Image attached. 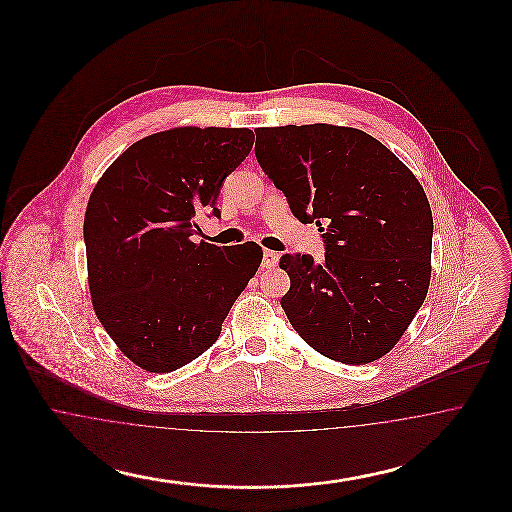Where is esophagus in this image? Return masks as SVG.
<instances>
[{
    "instance_id": "obj_1",
    "label": "esophagus",
    "mask_w": 512,
    "mask_h": 512,
    "mask_svg": "<svg viewBox=\"0 0 512 512\" xmlns=\"http://www.w3.org/2000/svg\"><path fill=\"white\" fill-rule=\"evenodd\" d=\"M278 261H280V255H278L276 251H270V249H267V251L263 253V267L274 268L278 265Z\"/></svg>"
}]
</instances>
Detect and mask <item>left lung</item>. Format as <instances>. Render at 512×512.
I'll use <instances>...</instances> for the list:
<instances>
[{
  "instance_id": "8db88e82",
  "label": "left lung",
  "mask_w": 512,
  "mask_h": 512,
  "mask_svg": "<svg viewBox=\"0 0 512 512\" xmlns=\"http://www.w3.org/2000/svg\"><path fill=\"white\" fill-rule=\"evenodd\" d=\"M255 157L293 215L317 222L324 261L284 255L293 330L345 365L384 357L430 286L434 220L422 186L363 130L303 124L257 128Z\"/></svg>"
}]
</instances>
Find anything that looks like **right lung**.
<instances>
[{
  "mask_svg": "<svg viewBox=\"0 0 512 512\" xmlns=\"http://www.w3.org/2000/svg\"><path fill=\"white\" fill-rule=\"evenodd\" d=\"M249 128L184 126L128 147L99 178L84 217L99 322L147 372H172L219 340L263 261L255 242H199L195 217H220L224 178L253 147Z\"/></svg>",
  "mask_w": 512,
  "mask_h": 512,
  "instance_id": "add662e5",
  "label": "right lung"
}]
</instances>
